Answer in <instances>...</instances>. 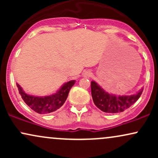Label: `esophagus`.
<instances>
[{"label":"esophagus","mask_w":158,"mask_h":158,"mask_svg":"<svg viewBox=\"0 0 158 158\" xmlns=\"http://www.w3.org/2000/svg\"><path fill=\"white\" fill-rule=\"evenodd\" d=\"M90 75H91V73H90V71H87V72H85V76L86 77H90Z\"/></svg>","instance_id":"obj_1"}]
</instances>
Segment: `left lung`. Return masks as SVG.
<instances>
[{"label":"left lung","instance_id":"obj_1","mask_svg":"<svg viewBox=\"0 0 158 158\" xmlns=\"http://www.w3.org/2000/svg\"><path fill=\"white\" fill-rule=\"evenodd\" d=\"M91 95L95 106L106 113L117 114L124 111L131 107L140 97L142 88L137 94L131 96H116L108 94L96 81L90 82Z\"/></svg>","mask_w":158,"mask_h":158}]
</instances>
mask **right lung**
Listing matches in <instances>:
<instances>
[{"label": "right lung", "mask_w": 158, "mask_h": 158, "mask_svg": "<svg viewBox=\"0 0 158 158\" xmlns=\"http://www.w3.org/2000/svg\"><path fill=\"white\" fill-rule=\"evenodd\" d=\"M75 82V80L69 81L63 85L55 94L46 97H35L29 95L23 91L22 88L18 83H16V85L21 98L27 106L36 113L44 114L55 111L63 106L68 98L70 88L73 86Z\"/></svg>", "instance_id": "right-lung-1"}]
</instances>
